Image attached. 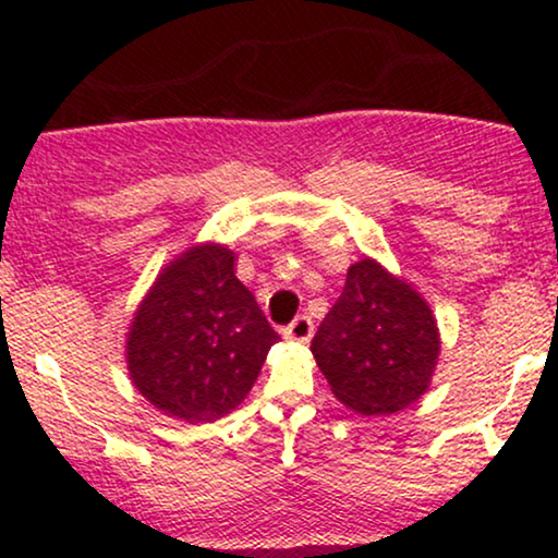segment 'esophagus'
<instances>
[{
  "instance_id": "34e87169",
  "label": "esophagus",
  "mask_w": 558,
  "mask_h": 558,
  "mask_svg": "<svg viewBox=\"0 0 558 558\" xmlns=\"http://www.w3.org/2000/svg\"><path fill=\"white\" fill-rule=\"evenodd\" d=\"M312 330H315V325H312V319L306 315H301L293 319L291 325L283 330V336L288 338V341H296V343H306L312 338Z\"/></svg>"
}]
</instances>
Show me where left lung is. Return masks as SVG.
I'll use <instances>...</instances> for the list:
<instances>
[{
	"label": "left lung",
	"mask_w": 558,
	"mask_h": 558,
	"mask_svg": "<svg viewBox=\"0 0 558 558\" xmlns=\"http://www.w3.org/2000/svg\"><path fill=\"white\" fill-rule=\"evenodd\" d=\"M312 354L338 401L360 414H393L430 386L440 336L427 301L364 257L345 272Z\"/></svg>",
	"instance_id": "left-lung-1"
}]
</instances>
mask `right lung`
I'll return each mask as SVG.
<instances>
[{
    "label": "right lung",
    "instance_id": "right-lung-1",
    "mask_svg": "<svg viewBox=\"0 0 558 558\" xmlns=\"http://www.w3.org/2000/svg\"><path fill=\"white\" fill-rule=\"evenodd\" d=\"M233 262L220 243L191 246L157 275L128 330L133 386L191 425L233 412L280 338Z\"/></svg>",
    "mask_w": 558,
    "mask_h": 558
}]
</instances>
